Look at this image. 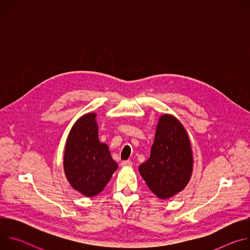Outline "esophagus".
<instances>
[{
  "instance_id": "34e87169",
  "label": "esophagus",
  "mask_w": 250,
  "mask_h": 250,
  "mask_svg": "<svg viewBox=\"0 0 250 250\" xmlns=\"http://www.w3.org/2000/svg\"><path fill=\"white\" fill-rule=\"evenodd\" d=\"M122 166H127V167H131L132 166V162L130 160H125V161H122L121 163Z\"/></svg>"
}]
</instances>
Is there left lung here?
Segmentation results:
<instances>
[{
  "mask_svg": "<svg viewBox=\"0 0 250 250\" xmlns=\"http://www.w3.org/2000/svg\"><path fill=\"white\" fill-rule=\"evenodd\" d=\"M193 169L189 136L182 124L170 115L160 117L150 157L138 170L148 188L169 199L188 184Z\"/></svg>",
  "mask_w": 250,
  "mask_h": 250,
  "instance_id": "1",
  "label": "left lung"
}]
</instances>
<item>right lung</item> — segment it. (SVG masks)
<instances>
[{
	"instance_id": "right-lung-1",
	"label": "right lung",
	"mask_w": 250,
	"mask_h": 250,
	"mask_svg": "<svg viewBox=\"0 0 250 250\" xmlns=\"http://www.w3.org/2000/svg\"><path fill=\"white\" fill-rule=\"evenodd\" d=\"M117 168L108 146L99 140L96 115H84L66 142L64 171L69 183L84 196L93 197L104 190Z\"/></svg>"
}]
</instances>
